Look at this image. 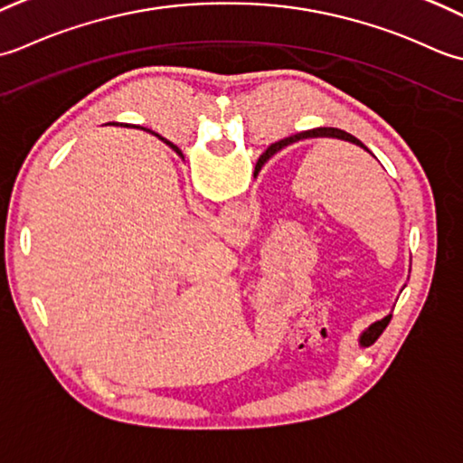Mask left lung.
<instances>
[{"label": "left lung", "mask_w": 463, "mask_h": 463, "mask_svg": "<svg viewBox=\"0 0 463 463\" xmlns=\"http://www.w3.org/2000/svg\"><path fill=\"white\" fill-rule=\"evenodd\" d=\"M307 137H337V139L350 141V144H355V146H360V147L367 149V147L362 144L360 139L354 137L352 134H347V131H344V129H337V128H316V129L301 131V134L289 136V137H286V139L276 141V144H271V146L266 149V154H263V156L258 159V164H256V172H260L261 165L266 164L268 159H269L273 154H278L279 149H284V147H288L289 144H296V141H299V139H307ZM367 152H370V149H367ZM390 319H392V316H385V317L382 319V322H375L373 326L367 327L365 332L362 334V337H360V344H362V345H372V344L375 342V339L383 334V329L388 327Z\"/></svg>", "instance_id": "obj_1"}]
</instances>
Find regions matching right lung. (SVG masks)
I'll return each mask as SVG.
<instances>
[{"instance_id":"add662e5","label":"right lung","mask_w":463,"mask_h":463,"mask_svg":"<svg viewBox=\"0 0 463 463\" xmlns=\"http://www.w3.org/2000/svg\"><path fill=\"white\" fill-rule=\"evenodd\" d=\"M157 137H159V136H157ZM159 139H164V137H159ZM164 141H165V144H167L169 147H172V149H174V152H177V154H179V149H177V146H174V144H172V141H167V139H164Z\"/></svg>"}]
</instances>
